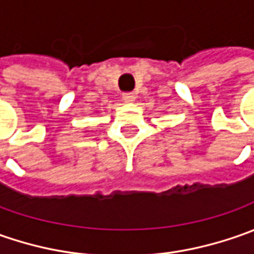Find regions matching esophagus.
<instances>
[{
    "label": "esophagus",
    "mask_w": 254,
    "mask_h": 254,
    "mask_svg": "<svg viewBox=\"0 0 254 254\" xmlns=\"http://www.w3.org/2000/svg\"><path fill=\"white\" fill-rule=\"evenodd\" d=\"M123 99H124V102L132 103L134 100H135V94H134V93H131V92L124 93V94H123Z\"/></svg>",
    "instance_id": "obj_1"
}]
</instances>
